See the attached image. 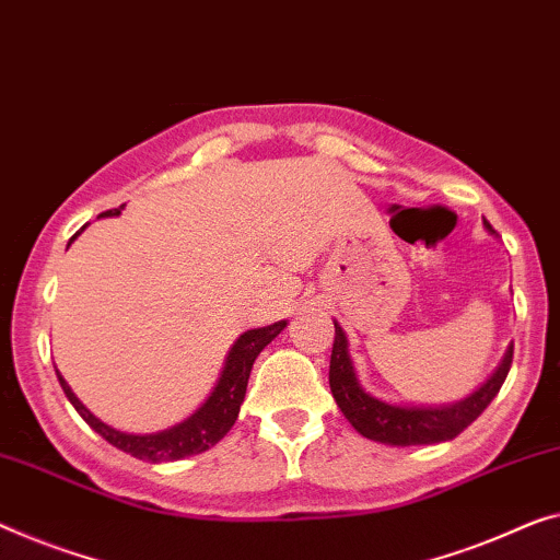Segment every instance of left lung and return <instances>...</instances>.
Returning a JSON list of instances; mask_svg holds the SVG:
<instances>
[{
    "instance_id": "obj_1",
    "label": "left lung",
    "mask_w": 560,
    "mask_h": 560,
    "mask_svg": "<svg viewBox=\"0 0 560 560\" xmlns=\"http://www.w3.org/2000/svg\"><path fill=\"white\" fill-rule=\"evenodd\" d=\"M486 229L495 233L486 221ZM513 364V345L508 347L503 362L498 364L486 385H480L470 397L453 405L440 407H410V405H389L364 392L357 380L352 357H349L347 334L334 322V347L329 362V387L337 399L339 410L352 422V428L366 440L385 442V445H435L460 435L467 424L478 420L482 410L493 402V397L503 387V382Z\"/></svg>"
}]
</instances>
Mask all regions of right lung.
<instances>
[{"label":"right lung","mask_w":560,"mask_h":560,"mask_svg":"<svg viewBox=\"0 0 560 560\" xmlns=\"http://www.w3.org/2000/svg\"><path fill=\"white\" fill-rule=\"evenodd\" d=\"M120 208L105 211L103 215H118ZM78 233H74V236H78ZM74 236L70 238V244L74 241ZM283 327H287V322H277V324H269V327L248 329L241 334L236 345L231 347L226 364H223V372L219 382H215L211 397H208L206 402L188 417V420L173 424L168 430L153 432V435H130V432H120L110 428V424H105L103 420H97V417L90 412L78 397H74V392L70 389V385H67L62 374L57 370L55 372L62 385V392L72 402L74 410L80 412L82 420H85L97 435H103L107 442H110L113 447L122 450V453H130L132 457H138V460H145V463H171L188 455L206 453L208 447H213L215 442H219L233 428V422H236L238 410H241V402H244L246 397L248 374H252L256 357L261 354V349L269 345L273 337H279Z\"/></svg>","instance_id":"obj_1"}]
</instances>
